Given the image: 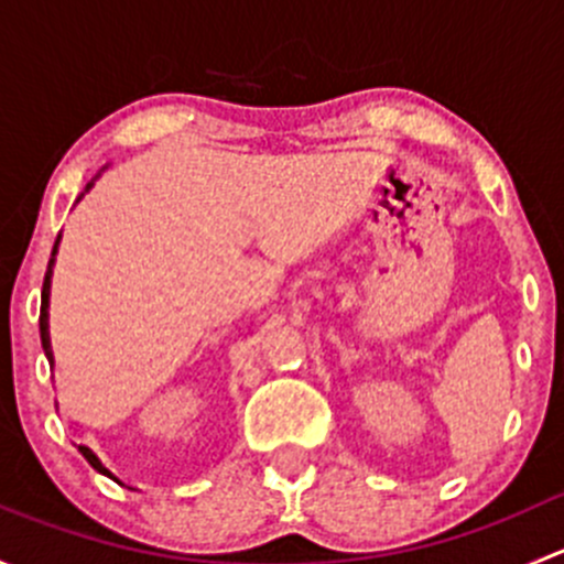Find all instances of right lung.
Instances as JSON below:
<instances>
[{
    "mask_svg": "<svg viewBox=\"0 0 564 564\" xmlns=\"http://www.w3.org/2000/svg\"><path fill=\"white\" fill-rule=\"evenodd\" d=\"M98 176H100V174H98ZM98 176H95V180H98ZM95 180L87 182V187H84V193H87L89 187L95 185ZM84 193H82V196H84ZM82 196H78V198H82ZM56 248H59V237H56L54 250H51L48 270H45V281H43V294H40V300H43V303H40V340H43V349H45V357H48V362H54V355H51V338H48V294H51V275H54V256H56ZM78 453H82V456L89 460V466H93V469H98L100 475H108L106 466L100 464L98 456H95V453L89 451V447H78Z\"/></svg>",
    "mask_w": 564,
    "mask_h": 564,
    "instance_id": "obj_1",
    "label": "right lung"
}]
</instances>
